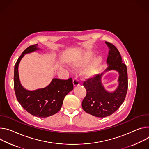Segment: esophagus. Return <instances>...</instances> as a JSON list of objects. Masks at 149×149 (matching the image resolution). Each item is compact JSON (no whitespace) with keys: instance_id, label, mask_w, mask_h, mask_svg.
Returning <instances> with one entry per match:
<instances>
[{"instance_id":"esophagus-1","label":"esophagus","mask_w":149,"mask_h":149,"mask_svg":"<svg viewBox=\"0 0 149 149\" xmlns=\"http://www.w3.org/2000/svg\"><path fill=\"white\" fill-rule=\"evenodd\" d=\"M73 82L74 86H79L80 85V81L77 79H76V78H74L73 79Z\"/></svg>"}]
</instances>
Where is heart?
Returning <instances> with one entry per match:
<instances>
[{
    "label": "heart",
    "instance_id": "obj_1",
    "mask_svg": "<svg viewBox=\"0 0 149 149\" xmlns=\"http://www.w3.org/2000/svg\"><path fill=\"white\" fill-rule=\"evenodd\" d=\"M93 53L92 52H89L85 54L80 59L74 61L72 63V65L75 68H80L84 65L93 56ZM102 62V58L101 57L99 56L95 58L92 63L86 68L85 71V74L86 76H92L95 73L96 69L100 66Z\"/></svg>",
    "mask_w": 149,
    "mask_h": 149
}]
</instances>
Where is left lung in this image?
Segmentation results:
<instances>
[{
	"label": "left lung",
	"mask_w": 149,
	"mask_h": 149,
	"mask_svg": "<svg viewBox=\"0 0 149 149\" xmlns=\"http://www.w3.org/2000/svg\"><path fill=\"white\" fill-rule=\"evenodd\" d=\"M105 44L109 48L107 63L109 64L105 71L115 70L118 72L119 86L114 92H108L101 84L102 73L93 75L84 81L86 95L81 103L82 108L86 112L100 118L109 116L120 108L124 101L128 89L127 66L123 63L117 47L107 41Z\"/></svg>",
	"instance_id": "1"
}]
</instances>
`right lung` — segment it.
I'll use <instances>...</instances> for the list:
<instances>
[{"mask_svg": "<svg viewBox=\"0 0 149 149\" xmlns=\"http://www.w3.org/2000/svg\"><path fill=\"white\" fill-rule=\"evenodd\" d=\"M37 44L29 46L23 52L15 64L14 90L18 101L28 113L40 118H45L58 112L64 97L73 89V80L53 79L51 84L43 89L33 91L25 89L21 85L18 76V65L25 54L34 52Z\"/></svg>", "mask_w": 149, "mask_h": 149, "instance_id": "1", "label": "right lung"}]
</instances>
